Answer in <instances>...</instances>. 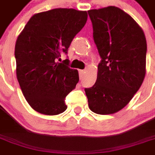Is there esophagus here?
Wrapping results in <instances>:
<instances>
[{
  "label": "esophagus",
  "instance_id": "obj_1",
  "mask_svg": "<svg viewBox=\"0 0 155 155\" xmlns=\"http://www.w3.org/2000/svg\"><path fill=\"white\" fill-rule=\"evenodd\" d=\"M84 73H85V71H84V70H80V71H79V74H80V78H81V79L83 78Z\"/></svg>",
  "mask_w": 155,
  "mask_h": 155
}]
</instances>
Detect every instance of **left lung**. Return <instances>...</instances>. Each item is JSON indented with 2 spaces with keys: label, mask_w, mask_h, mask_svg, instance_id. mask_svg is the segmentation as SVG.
<instances>
[{
  "label": "left lung",
  "mask_w": 155,
  "mask_h": 155,
  "mask_svg": "<svg viewBox=\"0 0 155 155\" xmlns=\"http://www.w3.org/2000/svg\"><path fill=\"white\" fill-rule=\"evenodd\" d=\"M101 61L97 80L85 88L89 108L110 114L129 104L146 73V38L129 14L115 6L88 11Z\"/></svg>",
  "instance_id": "obj_1"
}]
</instances>
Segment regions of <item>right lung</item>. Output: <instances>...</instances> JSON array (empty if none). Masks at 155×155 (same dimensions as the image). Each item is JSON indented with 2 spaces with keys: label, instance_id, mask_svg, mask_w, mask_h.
<instances>
[{
  "label": "right lung",
  "instance_id": "right-lung-1",
  "mask_svg": "<svg viewBox=\"0 0 155 155\" xmlns=\"http://www.w3.org/2000/svg\"><path fill=\"white\" fill-rule=\"evenodd\" d=\"M87 12L57 8L35 14L19 35L15 47L16 77L25 100L39 113L56 115L79 81L77 70L61 55L87 21Z\"/></svg>",
  "mask_w": 155,
  "mask_h": 155
}]
</instances>
